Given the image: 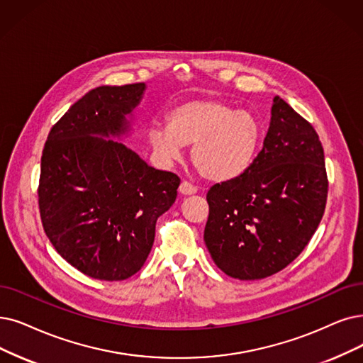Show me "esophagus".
Wrapping results in <instances>:
<instances>
[{"instance_id":"34e87169","label":"esophagus","mask_w":363,"mask_h":363,"mask_svg":"<svg viewBox=\"0 0 363 363\" xmlns=\"http://www.w3.org/2000/svg\"><path fill=\"white\" fill-rule=\"evenodd\" d=\"M179 192L182 195H195L198 192V187H195L194 184L187 183V182H182V184L179 187Z\"/></svg>"}]
</instances>
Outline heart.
Returning <instances> with one entry per match:
<instances>
[{"mask_svg": "<svg viewBox=\"0 0 363 363\" xmlns=\"http://www.w3.org/2000/svg\"><path fill=\"white\" fill-rule=\"evenodd\" d=\"M262 138V126L249 111L219 99H194L169 113L168 125L153 123L149 141L164 162L192 146L195 168L210 182H230L249 169Z\"/></svg>", "mask_w": 363, "mask_h": 363, "instance_id": "1", "label": "heart"}]
</instances>
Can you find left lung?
I'll return each mask as SVG.
<instances>
[{
	"label": "left lung",
	"mask_w": 363,
	"mask_h": 363,
	"mask_svg": "<svg viewBox=\"0 0 363 363\" xmlns=\"http://www.w3.org/2000/svg\"><path fill=\"white\" fill-rule=\"evenodd\" d=\"M325 153L314 128L274 96L264 147L242 176L207 194L204 241L226 275L259 280L295 260L320 223Z\"/></svg>",
	"instance_id": "obj_1"
}]
</instances>
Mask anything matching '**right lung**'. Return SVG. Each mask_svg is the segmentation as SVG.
I'll return each instance as SVG.
<instances>
[{
    "label": "right lung",
    "instance_id": "1",
    "mask_svg": "<svg viewBox=\"0 0 363 363\" xmlns=\"http://www.w3.org/2000/svg\"><path fill=\"white\" fill-rule=\"evenodd\" d=\"M146 83L99 86L50 129L38 206L55 250L92 279L119 281L146 262L157 217L177 198L176 174L118 141L133 131Z\"/></svg>",
    "mask_w": 363,
    "mask_h": 363
}]
</instances>
